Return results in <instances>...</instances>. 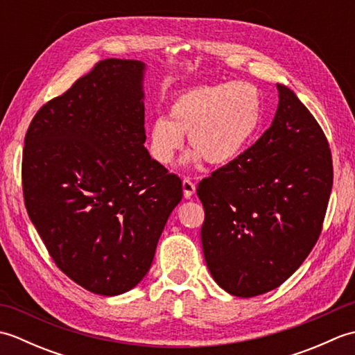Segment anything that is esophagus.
Returning a JSON list of instances; mask_svg holds the SVG:
<instances>
[{"label": "esophagus", "mask_w": 355, "mask_h": 355, "mask_svg": "<svg viewBox=\"0 0 355 355\" xmlns=\"http://www.w3.org/2000/svg\"><path fill=\"white\" fill-rule=\"evenodd\" d=\"M183 193H184V198H191L195 193V184L191 182L189 178L183 180Z\"/></svg>", "instance_id": "obj_1"}]
</instances>
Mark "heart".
Returning <instances> with one entry per match:
<instances>
[{
    "label": "heart",
    "instance_id": "1",
    "mask_svg": "<svg viewBox=\"0 0 355 355\" xmlns=\"http://www.w3.org/2000/svg\"><path fill=\"white\" fill-rule=\"evenodd\" d=\"M262 114V94L248 80L186 89L172 99L169 117L160 116L150 122L149 154L157 163L171 164L187 134L193 149L183 157L184 164H197L202 158L210 164H227L250 145Z\"/></svg>",
    "mask_w": 355,
    "mask_h": 355
}]
</instances>
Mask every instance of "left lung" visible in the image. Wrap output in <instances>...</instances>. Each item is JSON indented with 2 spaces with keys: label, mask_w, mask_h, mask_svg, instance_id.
Wrapping results in <instances>:
<instances>
[{
  "label": "left lung",
  "mask_w": 355,
  "mask_h": 355,
  "mask_svg": "<svg viewBox=\"0 0 355 355\" xmlns=\"http://www.w3.org/2000/svg\"><path fill=\"white\" fill-rule=\"evenodd\" d=\"M276 87L268 130L197 189L207 268L238 297L275 290L300 267L318 243L333 187L322 128L288 87Z\"/></svg>",
  "instance_id": "8db88e82"
}]
</instances>
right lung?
<instances>
[{
  "label": "right lung",
  "mask_w": 355,
  "mask_h": 355,
  "mask_svg": "<svg viewBox=\"0 0 355 355\" xmlns=\"http://www.w3.org/2000/svg\"><path fill=\"white\" fill-rule=\"evenodd\" d=\"M146 65L105 59L47 102L22 153L27 214L56 266L101 296L134 288L150 268L182 180L145 148Z\"/></svg>",
  "instance_id": "add662e5"
}]
</instances>
